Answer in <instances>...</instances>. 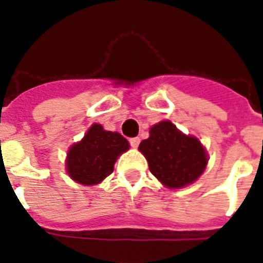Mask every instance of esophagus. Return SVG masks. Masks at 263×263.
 <instances>
[{
    "label": "esophagus",
    "instance_id": "obj_1",
    "mask_svg": "<svg viewBox=\"0 0 263 263\" xmlns=\"http://www.w3.org/2000/svg\"><path fill=\"white\" fill-rule=\"evenodd\" d=\"M129 143H131L132 147L136 148V147H138V146H139L140 139H139V138H131V139H129Z\"/></svg>",
    "mask_w": 263,
    "mask_h": 263
}]
</instances>
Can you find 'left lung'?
<instances>
[{"label": "left lung", "mask_w": 263, "mask_h": 263, "mask_svg": "<svg viewBox=\"0 0 263 263\" xmlns=\"http://www.w3.org/2000/svg\"><path fill=\"white\" fill-rule=\"evenodd\" d=\"M139 152L147 160L150 172L171 190L196 181L209 161L208 152L200 140L183 134L169 120L150 128V136L140 142Z\"/></svg>", "instance_id": "1"}]
</instances>
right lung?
<instances>
[{"label": "right lung", "mask_w": 263, "mask_h": 263, "mask_svg": "<svg viewBox=\"0 0 263 263\" xmlns=\"http://www.w3.org/2000/svg\"><path fill=\"white\" fill-rule=\"evenodd\" d=\"M128 150V140L119 132L106 131L101 124H92L83 139L68 150L65 171L76 183L97 185L113 172L117 158Z\"/></svg>", "instance_id": "1"}]
</instances>
